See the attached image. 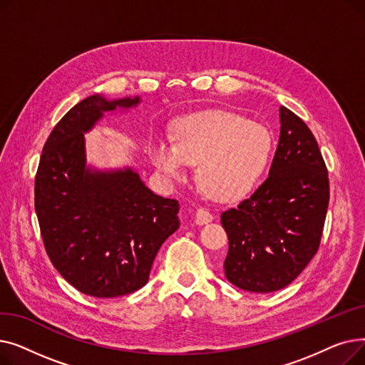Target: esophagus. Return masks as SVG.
<instances>
[{"mask_svg": "<svg viewBox=\"0 0 365 365\" xmlns=\"http://www.w3.org/2000/svg\"><path fill=\"white\" fill-rule=\"evenodd\" d=\"M213 220V215L205 208H198L195 213V223L197 225H207Z\"/></svg>", "mask_w": 365, "mask_h": 365, "instance_id": "obj_1", "label": "esophagus"}]
</instances>
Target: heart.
Returning a JSON list of instances; mask_svg holds the SVG:
<instances>
[{
  "label": "heart",
  "mask_w": 365,
  "mask_h": 365,
  "mask_svg": "<svg viewBox=\"0 0 365 365\" xmlns=\"http://www.w3.org/2000/svg\"><path fill=\"white\" fill-rule=\"evenodd\" d=\"M274 145V134L266 125L226 109H207L176 120L173 140H152L148 153L167 182L185 179L189 164H198L197 178L204 194L234 202L259 183Z\"/></svg>",
  "instance_id": "1"
}]
</instances>
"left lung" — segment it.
<instances>
[{
    "instance_id": "left-lung-1",
    "label": "left lung",
    "mask_w": 365,
    "mask_h": 365,
    "mask_svg": "<svg viewBox=\"0 0 365 365\" xmlns=\"http://www.w3.org/2000/svg\"><path fill=\"white\" fill-rule=\"evenodd\" d=\"M279 124L269 176L220 216L229 238L225 275L253 293L281 290L300 275L318 252L330 200L327 167L312 131L285 106Z\"/></svg>"
}]
</instances>
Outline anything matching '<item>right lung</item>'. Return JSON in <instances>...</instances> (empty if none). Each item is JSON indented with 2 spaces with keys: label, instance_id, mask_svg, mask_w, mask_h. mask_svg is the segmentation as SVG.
Listing matches in <instances>:
<instances>
[{
  "label": "right lung",
  "instance_id": "1",
  "mask_svg": "<svg viewBox=\"0 0 365 365\" xmlns=\"http://www.w3.org/2000/svg\"><path fill=\"white\" fill-rule=\"evenodd\" d=\"M139 96L93 94L57 123L35 178V212L46 252L76 290L109 299L148 282L163 242L179 226V202L163 198L133 167L87 164L84 134L108 112L136 108Z\"/></svg>",
  "mask_w": 365,
  "mask_h": 365
}]
</instances>
